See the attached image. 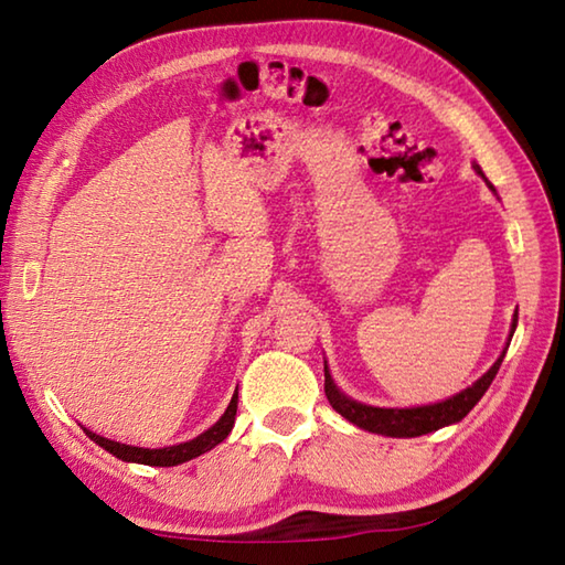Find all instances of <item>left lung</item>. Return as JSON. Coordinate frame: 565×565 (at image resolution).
<instances>
[{"instance_id":"obj_1","label":"left lung","mask_w":565,"mask_h":565,"mask_svg":"<svg viewBox=\"0 0 565 565\" xmlns=\"http://www.w3.org/2000/svg\"><path fill=\"white\" fill-rule=\"evenodd\" d=\"M475 170L479 172L481 178H484V172H481L479 166H475ZM489 188H491V184H489ZM491 190H494V188H491ZM516 321H519V316H514L511 335H514ZM504 355H507V351L499 355V361L491 365L489 371L481 375L471 387L461 390V393H457L455 397L443 399V403L423 405V407L397 409V407H373V405L358 403V399L348 397L345 393H341V390L335 387L326 363H323V373H326L323 387H326L328 403H331L335 413L343 415L348 423L363 427V429H367V433H377V435H387V437H419V435L435 433V429L445 427V425L459 423V419L465 417L469 409L479 403L481 395L487 393L491 381H494L497 373H499V365H501V361H504Z\"/></svg>"}]
</instances>
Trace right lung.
Here are the masks:
<instances>
[{
	"label": "right lung",
	"instance_id": "right-lung-1",
	"mask_svg": "<svg viewBox=\"0 0 565 565\" xmlns=\"http://www.w3.org/2000/svg\"><path fill=\"white\" fill-rule=\"evenodd\" d=\"M234 415H237V393H234L230 407L224 409L220 423H214L207 429V433H202L200 437L190 439V443H180V445L160 447V449L122 445V443H116V439H108V437H100L96 433H90V429H86V435L94 439L96 445L108 449L110 455H116L122 461H138V465H150V467H175V465H182V461H188L192 457L204 455L212 447H217L222 439L232 433Z\"/></svg>",
	"mask_w": 565,
	"mask_h": 565
}]
</instances>
